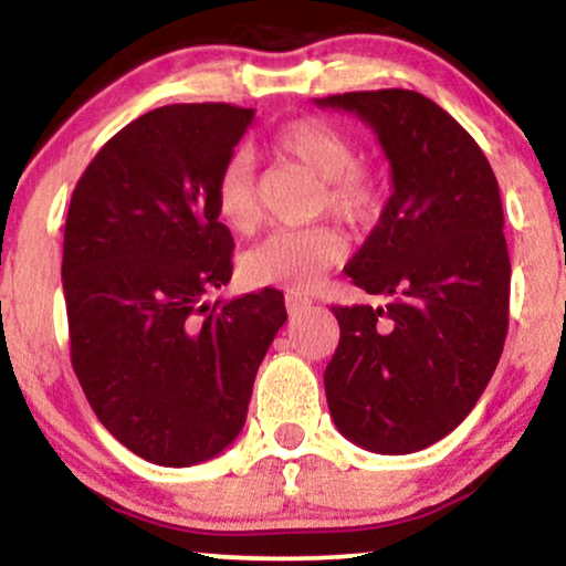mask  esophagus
I'll list each match as a JSON object with an SVG mask.
<instances>
[{
    "label": "esophagus",
    "instance_id": "esophagus-1",
    "mask_svg": "<svg viewBox=\"0 0 566 566\" xmlns=\"http://www.w3.org/2000/svg\"><path fill=\"white\" fill-rule=\"evenodd\" d=\"M284 303H287V311L292 313V316H300V313H305L307 307L313 305V300L300 290H287V295H284Z\"/></svg>",
    "mask_w": 566,
    "mask_h": 566
}]
</instances>
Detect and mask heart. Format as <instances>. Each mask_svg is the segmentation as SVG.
Returning a JSON list of instances; mask_svg holds the SVG:
<instances>
[{
  "label": "heart",
  "instance_id": "1",
  "mask_svg": "<svg viewBox=\"0 0 566 566\" xmlns=\"http://www.w3.org/2000/svg\"><path fill=\"white\" fill-rule=\"evenodd\" d=\"M274 151L324 180L321 209H328L355 230L370 227L378 219L381 188L376 177L357 164L355 140L339 127L313 117L295 119L274 135ZM213 200L221 221L232 232L248 234L259 227V185L253 156L245 148L232 151L224 161L213 188ZM345 234L334 224L279 230L248 250L242 259V274L259 287H311L324 276V271L345 259Z\"/></svg>",
  "mask_w": 566,
  "mask_h": 566
}]
</instances>
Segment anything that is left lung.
<instances>
[{"mask_svg":"<svg viewBox=\"0 0 566 566\" xmlns=\"http://www.w3.org/2000/svg\"><path fill=\"white\" fill-rule=\"evenodd\" d=\"M374 127L395 192L345 274L386 305L332 307L324 386L334 426L376 454L452 433L489 386L510 326L499 182L452 114L405 88L316 98Z\"/></svg>","mask_w":566,"mask_h":566,"instance_id":"obj_1","label":"left lung"}]
</instances>
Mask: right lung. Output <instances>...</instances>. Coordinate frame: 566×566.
<instances>
[{
    "label": "right lung",
    "instance_id": "right-lung-1",
    "mask_svg": "<svg viewBox=\"0 0 566 566\" xmlns=\"http://www.w3.org/2000/svg\"><path fill=\"white\" fill-rule=\"evenodd\" d=\"M232 104H169L123 127L77 180L64 224L70 360L102 426L143 460L188 468L238 439L279 290L206 303L232 279L213 188L253 123Z\"/></svg>",
    "mask_w": 566,
    "mask_h": 566
}]
</instances>
